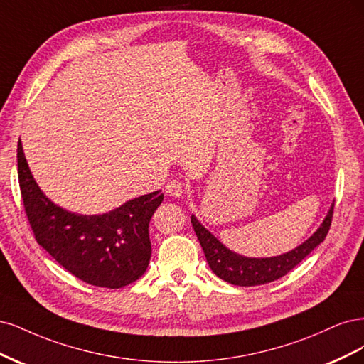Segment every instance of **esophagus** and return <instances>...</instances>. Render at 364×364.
Masks as SVG:
<instances>
[{
    "label": "esophagus",
    "instance_id": "1",
    "mask_svg": "<svg viewBox=\"0 0 364 364\" xmlns=\"http://www.w3.org/2000/svg\"><path fill=\"white\" fill-rule=\"evenodd\" d=\"M165 192L172 198H178L184 193V186L178 180H171L165 187Z\"/></svg>",
    "mask_w": 364,
    "mask_h": 364
}]
</instances>
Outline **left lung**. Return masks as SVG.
I'll list each match as a JSON object with an SVG mask.
<instances>
[{"label": "left lung", "instance_id": "obj_1", "mask_svg": "<svg viewBox=\"0 0 364 364\" xmlns=\"http://www.w3.org/2000/svg\"><path fill=\"white\" fill-rule=\"evenodd\" d=\"M333 212L334 204L319 230L309 240L299 245L293 251L278 257H269V259H248V257L234 254L232 251L227 250L213 234H210L199 224L195 216H192V227L196 232L199 243L203 246L210 269L220 279L234 286H260L289 274L293 267L306 259L316 246L325 240L331 227Z\"/></svg>", "mask_w": 364, "mask_h": 364}]
</instances>
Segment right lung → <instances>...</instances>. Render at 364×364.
Masks as SVG:
<instances>
[{"label":"right lung","mask_w":364,"mask_h":364,"mask_svg":"<svg viewBox=\"0 0 364 364\" xmlns=\"http://www.w3.org/2000/svg\"><path fill=\"white\" fill-rule=\"evenodd\" d=\"M18 178L34 239L81 281L121 289L144 275L151 259L148 225L161 191L139 196L100 216H81L51 203L34 181L18 142Z\"/></svg>","instance_id":"right-lung-1"}]
</instances>
